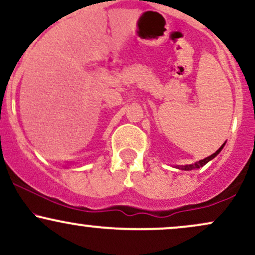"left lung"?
Here are the masks:
<instances>
[{
    "label": "left lung",
    "instance_id": "left-lung-1",
    "mask_svg": "<svg viewBox=\"0 0 255 255\" xmlns=\"http://www.w3.org/2000/svg\"><path fill=\"white\" fill-rule=\"evenodd\" d=\"M224 145H225V142H224L223 145L221 146V147L218 148L217 151L215 152V153L211 154V156H209V157L204 158V159L199 160V162H195L194 164H187V165H176V168H177V169H181V170H187V171H189V170H194V169H199V168H201V166H204L205 164H206V163H209L210 160H212L213 158H215L216 156H217V154L219 153V152H221L222 150H223Z\"/></svg>",
    "mask_w": 255,
    "mask_h": 255
}]
</instances>
